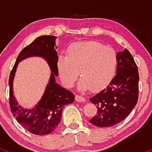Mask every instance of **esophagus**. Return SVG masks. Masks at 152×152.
Returning a JSON list of instances; mask_svg holds the SVG:
<instances>
[{
  "label": "esophagus",
  "instance_id": "obj_1",
  "mask_svg": "<svg viewBox=\"0 0 152 152\" xmlns=\"http://www.w3.org/2000/svg\"><path fill=\"white\" fill-rule=\"evenodd\" d=\"M75 100L77 102H85V98L83 96V95H75Z\"/></svg>",
  "mask_w": 152,
  "mask_h": 152
}]
</instances>
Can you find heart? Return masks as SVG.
I'll list each match as a JSON object with an SVG mask.
<instances>
[{"label": "heart", "instance_id": "b5f03b06", "mask_svg": "<svg viewBox=\"0 0 152 152\" xmlns=\"http://www.w3.org/2000/svg\"><path fill=\"white\" fill-rule=\"evenodd\" d=\"M118 57L115 50L96 42L72 44L67 56H59L57 68L59 76L67 87H72L82 78L80 88L97 90L111 80L117 69Z\"/></svg>", "mask_w": 152, "mask_h": 152}]
</instances>
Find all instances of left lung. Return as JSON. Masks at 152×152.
I'll use <instances>...</instances> for the list:
<instances>
[{
    "mask_svg": "<svg viewBox=\"0 0 152 152\" xmlns=\"http://www.w3.org/2000/svg\"><path fill=\"white\" fill-rule=\"evenodd\" d=\"M117 74L108 86L90 98L98 108L89 121L98 127H110L121 122L136 105L139 98V71L127 49L118 52Z\"/></svg>",
    "mask_w": 152,
    "mask_h": 152,
    "instance_id": "1",
    "label": "left lung"
}]
</instances>
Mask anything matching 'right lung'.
Instances as JSON below:
<instances>
[{
    "label": "right lung",
    "mask_w": 152,
    "mask_h": 152,
    "mask_svg": "<svg viewBox=\"0 0 152 152\" xmlns=\"http://www.w3.org/2000/svg\"><path fill=\"white\" fill-rule=\"evenodd\" d=\"M54 36H42L23 48L17 57L16 61L10 73L9 105L11 113L26 130L36 135L44 136L51 134L61 121L62 109L64 105L75 100V95L64 89L55 82L58 75V56L55 47ZM31 56H40L48 62L53 72L49 84L43 96L34 108L23 109L18 105L12 95V80L18 62Z\"/></svg>",
    "instance_id": "1"
}]
</instances>
